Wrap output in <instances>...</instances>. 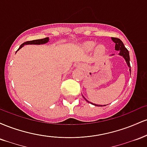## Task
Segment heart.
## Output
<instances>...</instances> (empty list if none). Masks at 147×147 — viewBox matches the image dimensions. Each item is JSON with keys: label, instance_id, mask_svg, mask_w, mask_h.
<instances>
[{"label": "heart", "instance_id": "1", "mask_svg": "<svg viewBox=\"0 0 147 147\" xmlns=\"http://www.w3.org/2000/svg\"><path fill=\"white\" fill-rule=\"evenodd\" d=\"M95 45H96V43L93 41L86 42V43L84 44V48L88 50H92V49H93L95 48ZM105 51H106L105 46L102 44L98 45L95 48V52L97 54V55H102V54H104V52H105Z\"/></svg>", "mask_w": 147, "mask_h": 147}]
</instances>
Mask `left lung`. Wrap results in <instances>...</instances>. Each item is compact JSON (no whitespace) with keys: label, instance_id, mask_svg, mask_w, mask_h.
Returning a JSON list of instances; mask_svg holds the SVG:
<instances>
[{"label":"left lung","instance_id":"1","mask_svg":"<svg viewBox=\"0 0 147 147\" xmlns=\"http://www.w3.org/2000/svg\"><path fill=\"white\" fill-rule=\"evenodd\" d=\"M111 39H112L114 43H115V50H118V51H119V55H120V56H122V57H124V59L126 61V63H127L128 66H129V68H130L129 70H130V71H131V65H130V57H129V51H128V50L125 48V46H124V43H123V42L121 41V40L119 39V38H115V37H112V38H111ZM83 97H84V96H83ZM84 98L85 99V97H84ZM86 100L88 102L90 103V104H94V105H95V106H102V105L100 106V105H97V104H92V103L88 102V101L87 99H86Z\"/></svg>","mask_w":147,"mask_h":147}]
</instances>
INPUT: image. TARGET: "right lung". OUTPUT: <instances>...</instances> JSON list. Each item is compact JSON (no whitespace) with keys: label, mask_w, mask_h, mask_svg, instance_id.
Masks as SVG:
<instances>
[{"label":"right lung","mask_w":147,"mask_h":147,"mask_svg":"<svg viewBox=\"0 0 147 147\" xmlns=\"http://www.w3.org/2000/svg\"><path fill=\"white\" fill-rule=\"evenodd\" d=\"M49 41V38L48 37H46V38H41V39H37V40H33V41H26L25 43H23V44L20 45L19 48L18 49V50H19L22 47L24 46V45H41V44H45V43H48ZM17 50V51H18ZM16 51V52H17Z\"/></svg>","instance_id":"obj_1"}]
</instances>
